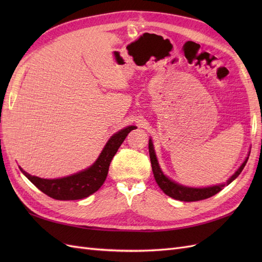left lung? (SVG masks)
<instances>
[{"label":"left lung","mask_w":262,"mask_h":262,"mask_svg":"<svg viewBox=\"0 0 262 262\" xmlns=\"http://www.w3.org/2000/svg\"><path fill=\"white\" fill-rule=\"evenodd\" d=\"M148 152H149L150 164H152V170L154 173V178L157 182L158 187L163 190V192L165 194L169 195L170 198H172V199H176L179 201H185V202H193V201L204 200V199H208V198L220 192L221 190L223 189V187L225 186V185H219V186H213V187H209V188H188V187L178 185V184H176V182H173L166 177L163 173V171L161 170L160 166H158L157 160H156L153 143L150 140L148 141ZM247 161H248V157L246 158V161L243 163L239 169L237 170L231 178H229L227 184H229V182H232L235 178L238 177V175L244 169Z\"/></svg>","instance_id":"left-lung-1"}]
</instances>
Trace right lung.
<instances>
[{"label": "right lung", "mask_w": 262, "mask_h": 262, "mask_svg": "<svg viewBox=\"0 0 262 262\" xmlns=\"http://www.w3.org/2000/svg\"><path fill=\"white\" fill-rule=\"evenodd\" d=\"M134 129H136V126L132 125L116 133L108 141L105 148L102 149L101 154L99 155L98 160L94 163V165L91 166L89 169L75 173V175L60 179H42L29 175V173L24 171L21 168L20 170L40 191L49 195L52 199H83V198L96 192L104 184L107 178L110 163H112L118 148L120 147L129 132Z\"/></svg>", "instance_id": "add662e5"}]
</instances>
